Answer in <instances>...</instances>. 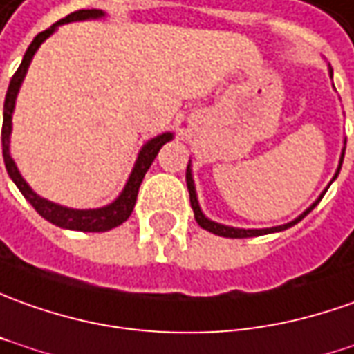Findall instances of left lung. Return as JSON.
I'll list each match as a JSON object with an SVG mask.
<instances>
[{
  "mask_svg": "<svg viewBox=\"0 0 354 354\" xmlns=\"http://www.w3.org/2000/svg\"><path fill=\"white\" fill-rule=\"evenodd\" d=\"M343 156H345V149H343V153H341V163H343ZM339 169H341V165H339ZM337 169V173H339ZM337 173H335V177H337ZM187 187H189V196H191V206H193L194 210V220L198 222V226L205 227L208 232H212L216 236H222V238H253V236H263V234H271V232H281V230H286V227L294 226V224H298L306 214H310L312 210L315 208V205L319 203H315L312 205L308 210H306L304 214L300 216L298 220H294L290 224H284V226L279 227H267V230H239V227H230V226H222V224H216L212 220H208L205 218V214L201 212V206H198V201H196V193H194V185H193V177H191V171H189V167H187ZM322 198V196H319Z\"/></svg>",
  "mask_w": 354,
  "mask_h": 354,
  "instance_id": "1",
  "label": "left lung"
}]
</instances>
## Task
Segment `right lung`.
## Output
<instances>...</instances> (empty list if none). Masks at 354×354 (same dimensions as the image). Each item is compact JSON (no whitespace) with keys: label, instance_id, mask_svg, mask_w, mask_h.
<instances>
[{"label":"right lung","instance_id":"obj_1","mask_svg":"<svg viewBox=\"0 0 354 354\" xmlns=\"http://www.w3.org/2000/svg\"><path fill=\"white\" fill-rule=\"evenodd\" d=\"M103 11L101 9H80V11H73L68 17L60 19L58 23H54L52 27L46 28L39 32L35 40L30 42V46L25 52L23 56V62L21 66L17 68V72L13 73L11 82H9V89H7L6 95V105H3V128H1V148H3V161H6V169L9 173V177L13 179L19 191L23 193V196L27 198L28 203L32 205V208L39 212L44 220H48L52 224L60 227H68V230H80V232H106V230H113V227L120 226L122 222H127L128 216L132 214L134 210V205H136V196H138V189L142 185V179L144 175L149 169L151 161L156 160L158 151L161 149V146L165 142H169L173 138L171 134H161L158 138L149 140L148 144L142 148L140 151L138 160H136V165L132 169V175L128 179L127 187L122 194L116 198L113 205L105 206V208H97V210H73V208H64V206L54 205L46 198H42L37 193H32V189L28 187L25 179L21 177V173L17 171L15 161L11 160L9 156V134H11V113H13V106H15V97L19 87H21V82L27 73V68L35 52L39 50V46L48 39L50 35L54 32V28L62 25V23H70V21H80V19H95V17H101Z\"/></svg>","mask_w":354,"mask_h":354}]
</instances>
